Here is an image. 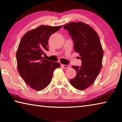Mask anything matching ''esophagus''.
<instances>
[{"instance_id":"obj_1","label":"esophagus","mask_w":122,"mask_h":122,"mask_svg":"<svg viewBox=\"0 0 122 122\" xmlns=\"http://www.w3.org/2000/svg\"><path fill=\"white\" fill-rule=\"evenodd\" d=\"M61 66L63 68H65V69H68V68H69V65H61Z\"/></svg>"}]
</instances>
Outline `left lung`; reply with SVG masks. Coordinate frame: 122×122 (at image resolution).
Returning <instances> with one entry per match:
<instances>
[{"instance_id":"8db88e82","label":"left lung","mask_w":122,"mask_h":122,"mask_svg":"<svg viewBox=\"0 0 122 122\" xmlns=\"http://www.w3.org/2000/svg\"><path fill=\"white\" fill-rule=\"evenodd\" d=\"M63 27L68 31L74 51L79 54L82 61L81 66L72 67L76 75L70 83L75 88L83 90L92 85L102 68L103 51L100 38L93 28L82 22H71Z\"/></svg>"}]
</instances>
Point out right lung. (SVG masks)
<instances>
[{"label":"right lung","instance_id":"obj_1","mask_svg":"<svg viewBox=\"0 0 122 122\" xmlns=\"http://www.w3.org/2000/svg\"><path fill=\"white\" fill-rule=\"evenodd\" d=\"M41 25L22 36L16 53L18 71L25 82L34 90L44 89L51 81L54 70L60 63L43 57L48 51V41L51 34L61 28Z\"/></svg>","mask_w":122,"mask_h":122}]
</instances>
